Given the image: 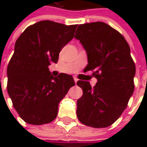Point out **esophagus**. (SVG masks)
Listing matches in <instances>:
<instances>
[{"mask_svg": "<svg viewBox=\"0 0 147 147\" xmlns=\"http://www.w3.org/2000/svg\"><path fill=\"white\" fill-rule=\"evenodd\" d=\"M74 81H75V82L76 83V82H77V81H78V79H77L76 77H74Z\"/></svg>", "mask_w": 147, "mask_h": 147, "instance_id": "1", "label": "esophagus"}]
</instances>
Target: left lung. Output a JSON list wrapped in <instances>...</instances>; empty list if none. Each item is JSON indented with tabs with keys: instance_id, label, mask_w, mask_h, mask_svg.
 Instances as JSON below:
<instances>
[{
	"instance_id": "left-lung-1",
	"label": "left lung",
	"mask_w": 147,
	"mask_h": 147,
	"mask_svg": "<svg viewBox=\"0 0 147 147\" xmlns=\"http://www.w3.org/2000/svg\"><path fill=\"white\" fill-rule=\"evenodd\" d=\"M75 38L87 52L88 64L84 71H92L98 81L93 88L88 82H77L83 94L77 100L76 116L87 126H111L134 93L135 65L130 47L122 34L103 22L80 24Z\"/></svg>"
}]
</instances>
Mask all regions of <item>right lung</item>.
Segmentation results:
<instances>
[{"instance_id":"add662e5","label":"right lung","mask_w":147,"mask_h":147,"mask_svg":"<svg viewBox=\"0 0 147 147\" xmlns=\"http://www.w3.org/2000/svg\"><path fill=\"white\" fill-rule=\"evenodd\" d=\"M76 27L43 20L27 27L16 41L7 65V88L14 109L25 123L42 125L53 121L60 100L75 85L71 75L54 77L48 66L57 64Z\"/></svg>"}]
</instances>
